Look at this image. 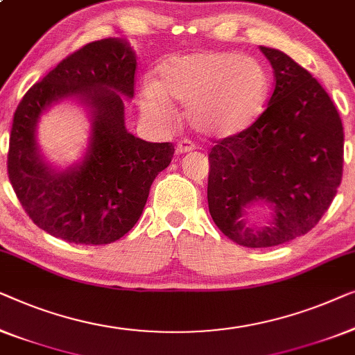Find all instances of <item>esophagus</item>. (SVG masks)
I'll list each match as a JSON object with an SVG mask.
<instances>
[{
    "instance_id": "1",
    "label": "esophagus",
    "mask_w": 355,
    "mask_h": 355,
    "mask_svg": "<svg viewBox=\"0 0 355 355\" xmlns=\"http://www.w3.org/2000/svg\"><path fill=\"white\" fill-rule=\"evenodd\" d=\"M193 149H194V144L191 141H188V139H183V141L177 143L175 151L177 154H187V153H191Z\"/></svg>"
}]
</instances>
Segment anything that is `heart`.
Here are the masks:
<instances>
[{
  "instance_id": "1",
  "label": "heart",
  "mask_w": 355,
  "mask_h": 355,
  "mask_svg": "<svg viewBox=\"0 0 355 355\" xmlns=\"http://www.w3.org/2000/svg\"><path fill=\"white\" fill-rule=\"evenodd\" d=\"M270 94V76L256 58L232 51H193L159 64L156 82L144 83L141 111L167 123L172 101L187 104L189 125L209 138H232L257 121Z\"/></svg>"
}]
</instances>
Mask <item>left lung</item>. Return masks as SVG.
Returning a JSON list of instances; mask_svg holds the SVG:
<instances>
[{
    "mask_svg": "<svg viewBox=\"0 0 355 355\" xmlns=\"http://www.w3.org/2000/svg\"><path fill=\"white\" fill-rule=\"evenodd\" d=\"M275 76L268 104L246 132L209 153L207 202L218 230L239 246L272 248L317 225L343 178L344 132L331 98L288 54L261 46ZM272 207L266 227L252 207Z\"/></svg>",
    "mask_w": 355,
    "mask_h": 355,
    "instance_id": "1",
    "label": "left lung"
}]
</instances>
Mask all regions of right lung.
<instances>
[{
	"label": "right lung",
	"mask_w": 355,
	"mask_h": 355,
	"mask_svg": "<svg viewBox=\"0 0 355 355\" xmlns=\"http://www.w3.org/2000/svg\"><path fill=\"white\" fill-rule=\"evenodd\" d=\"M135 71L125 42L98 40L62 59L14 112L9 182L32 222L53 236L94 246L117 241L138 222L154 178L172 161V143L127 132L121 94L133 98ZM72 96L92 109V138L80 166L54 173L37 154L34 127L49 103Z\"/></svg>",
	"instance_id": "obj_1"
}]
</instances>
